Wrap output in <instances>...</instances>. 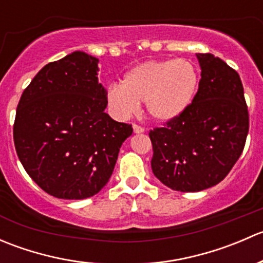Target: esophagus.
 Listing matches in <instances>:
<instances>
[{
	"label": "esophagus",
	"mask_w": 263,
	"mask_h": 263,
	"mask_svg": "<svg viewBox=\"0 0 263 263\" xmlns=\"http://www.w3.org/2000/svg\"><path fill=\"white\" fill-rule=\"evenodd\" d=\"M134 132L135 134H142V132H145V129L142 128L141 126H139V124H134Z\"/></svg>",
	"instance_id": "obj_1"
}]
</instances>
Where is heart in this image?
<instances>
[{"label":"heart","mask_w":263,"mask_h":263,"mask_svg":"<svg viewBox=\"0 0 263 263\" xmlns=\"http://www.w3.org/2000/svg\"><path fill=\"white\" fill-rule=\"evenodd\" d=\"M200 72L192 61L153 60L127 71L121 85H110L107 99L119 117H129L145 102L151 119L172 122L190 108L197 94Z\"/></svg>","instance_id":"heart-1"}]
</instances>
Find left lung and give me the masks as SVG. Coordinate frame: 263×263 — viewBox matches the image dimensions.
I'll return each instance as SVG.
<instances>
[{
  "label": "left lung",
  "mask_w": 263,
  "mask_h": 263,
  "mask_svg": "<svg viewBox=\"0 0 263 263\" xmlns=\"http://www.w3.org/2000/svg\"><path fill=\"white\" fill-rule=\"evenodd\" d=\"M198 91L181 117L150 131L151 169L166 187L198 192L216 185L239 159L249 128L245 90L235 70L197 53Z\"/></svg>",
  "instance_id": "1"
}]
</instances>
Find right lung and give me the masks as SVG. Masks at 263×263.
<instances>
[{
  "label": "right lung",
  "mask_w": 263,
  "mask_h": 263,
  "mask_svg": "<svg viewBox=\"0 0 263 263\" xmlns=\"http://www.w3.org/2000/svg\"><path fill=\"white\" fill-rule=\"evenodd\" d=\"M97 57L76 50L44 66L24 90L14 124L15 148L26 173L49 195L84 200L115 169L131 124L104 112L107 90Z\"/></svg>",
  "instance_id": "obj_1"
}]
</instances>
